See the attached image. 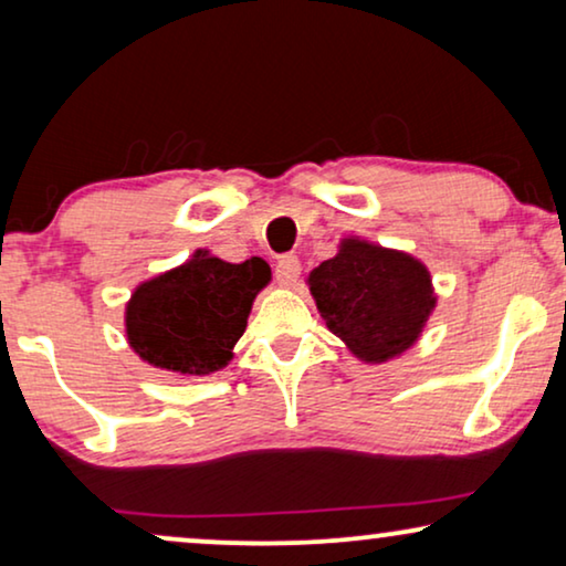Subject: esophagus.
<instances>
[{"label": "esophagus", "instance_id": "esophagus-1", "mask_svg": "<svg viewBox=\"0 0 566 566\" xmlns=\"http://www.w3.org/2000/svg\"><path fill=\"white\" fill-rule=\"evenodd\" d=\"M298 275H301V262H298L296 254H285V258L277 260L275 277H277V283L283 285V289H293V285H296V281H298Z\"/></svg>", "mask_w": 566, "mask_h": 566}]
</instances>
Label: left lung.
<instances>
[{
	"mask_svg": "<svg viewBox=\"0 0 566 566\" xmlns=\"http://www.w3.org/2000/svg\"><path fill=\"white\" fill-rule=\"evenodd\" d=\"M332 335L363 363H386L420 339L438 304L430 270L401 250L345 237L306 277Z\"/></svg>",
	"mask_w": 566,
	"mask_h": 566,
	"instance_id": "1",
	"label": "left lung"
}]
</instances>
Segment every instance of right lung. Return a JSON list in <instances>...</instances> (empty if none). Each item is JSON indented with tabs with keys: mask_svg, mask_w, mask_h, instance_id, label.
I'll list each match as a JSON object with an SVG mask.
<instances>
[{
	"mask_svg": "<svg viewBox=\"0 0 566 566\" xmlns=\"http://www.w3.org/2000/svg\"><path fill=\"white\" fill-rule=\"evenodd\" d=\"M270 283L262 258L227 262L196 250L188 262L138 283L126 304L130 350L154 368L208 376L229 366L252 304Z\"/></svg>",
	"mask_w": 566,
	"mask_h": 566,
	"instance_id": "obj_1",
	"label": "right lung"
}]
</instances>
